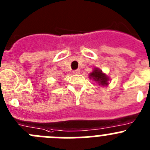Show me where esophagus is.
I'll return each mask as SVG.
<instances>
[{
    "mask_svg": "<svg viewBox=\"0 0 150 150\" xmlns=\"http://www.w3.org/2000/svg\"><path fill=\"white\" fill-rule=\"evenodd\" d=\"M73 74H80V70H79V69H77V70H75V71H73Z\"/></svg>",
    "mask_w": 150,
    "mask_h": 150,
    "instance_id": "obj_1",
    "label": "esophagus"
}]
</instances>
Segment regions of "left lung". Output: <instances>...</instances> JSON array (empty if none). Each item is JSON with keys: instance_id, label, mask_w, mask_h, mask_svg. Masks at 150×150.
Returning a JSON list of instances; mask_svg holds the SVG:
<instances>
[{"instance_id": "8db88e82", "label": "left lung", "mask_w": 150, "mask_h": 150, "mask_svg": "<svg viewBox=\"0 0 150 150\" xmlns=\"http://www.w3.org/2000/svg\"><path fill=\"white\" fill-rule=\"evenodd\" d=\"M90 78H92L94 79L95 81H96L97 83H98L99 85H102V86H107L108 85V77L106 76L105 74L102 73V71H100L98 68L95 69L93 71V72L91 73L89 75Z\"/></svg>"}]
</instances>
